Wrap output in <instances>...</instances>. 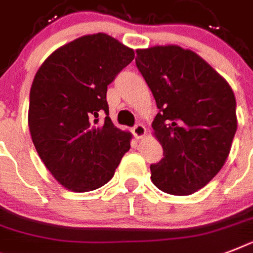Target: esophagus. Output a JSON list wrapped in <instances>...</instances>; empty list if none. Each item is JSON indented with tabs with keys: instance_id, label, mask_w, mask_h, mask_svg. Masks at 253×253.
I'll list each match as a JSON object with an SVG mask.
<instances>
[{
	"instance_id": "esophagus-1",
	"label": "esophagus",
	"mask_w": 253,
	"mask_h": 253,
	"mask_svg": "<svg viewBox=\"0 0 253 253\" xmlns=\"http://www.w3.org/2000/svg\"><path fill=\"white\" fill-rule=\"evenodd\" d=\"M146 132H147L146 127L143 126V125H140V123L136 125V126H134V128H132V134H134L138 139L143 138V136L146 135Z\"/></svg>"
}]
</instances>
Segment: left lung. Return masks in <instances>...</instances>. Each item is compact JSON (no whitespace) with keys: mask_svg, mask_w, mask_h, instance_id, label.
<instances>
[{"mask_svg":"<svg viewBox=\"0 0 253 253\" xmlns=\"http://www.w3.org/2000/svg\"><path fill=\"white\" fill-rule=\"evenodd\" d=\"M136 53L158 105L152 128L164 156L151 164V180L169 194H192L215 177L230 154L238 127L234 91L190 49L156 45Z\"/></svg>","mask_w":253,"mask_h":253,"instance_id":"8db88e82","label":"left lung"}]
</instances>
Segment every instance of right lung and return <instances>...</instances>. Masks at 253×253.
<instances>
[{
  "label": "right lung",
  "instance_id": "right-lung-1",
  "mask_svg": "<svg viewBox=\"0 0 253 253\" xmlns=\"http://www.w3.org/2000/svg\"><path fill=\"white\" fill-rule=\"evenodd\" d=\"M134 51L106 34L75 39L49 55L30 90L29 128L38 155L72 192L101 188L130 150L131 134L113 125L107 85ZM107 117L99 121V115Z\"/></svg>",
  "mask_w": 253,
  "mask_h": 253
}]
</instances>
